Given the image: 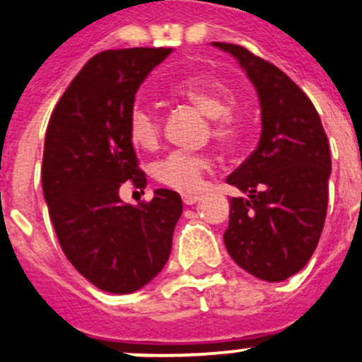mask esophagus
Instances as JSON below:
<instances>
[{"label":"esophagus","mask_w":362,"mask_h":362,"mask_svg":"<svg viewBox=\"0 0 362 362\" xmlns=\"http://www.w3.org/2000/svg\"><path fill=\"white\" fill-rule=\"evenodd\" d=\"M199 201V196L197 194H183V203L185 204H194Z\"/></svg>","instance_id":"1"}]
</instances>
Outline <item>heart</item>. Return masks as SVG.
<instances>
[{
    "mask_svg": "<svg viewBox=\"0 0 362 362\" xmlns=\"http://www.w3.org/2000/svg\"><path fill=\"white\" fill-rule=\"evenodd\" d=\"M174 94L199 108L212 119V136L219 141H232L239 132L238 121L232 116L233 94L225 83L212 76H190L174 86ZM130 141L143 150L158 146L161 137V119L150 107L136 103L129 112ZM210 168V158L203 153L170 152L153 165V175L159 183L181 192H196L203 174Z\"/></svg>",
    "mask_w": 362,
    "mask_h": 362,
    "instance_id": "1",
    "label": "heart"
}]
</instances>
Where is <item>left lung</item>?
<instances>
[{
	"label": "left lung",
	"instance_id": "8db88e82",
	"mask_svg": "<svg viewBox=\"0 0 362 362\" xmlns=\"http://www.w3.org/2000/svg\"><path fill=\"white\" fill-rule=\"evenodd\" d=\"M212 45L232 54L255 86L263 127L257 148L226 177L248 196L230 199L223 239L243 270L279 283L308 263L321 238L332 172L328 137L308 95L283 70L239 45Z\"/></svg>",
	"mask_w": 362,
	"mask_h": 362
}]
</instances>
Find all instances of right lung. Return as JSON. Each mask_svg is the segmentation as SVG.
<instances>
[{"mask_svg":"<svg viewBox=\"0 0 362 362\" xmlns=\"http://www.w3.org/2000/svg\"><path fill=\"white\" fill-rule=\"evenodd\" d=\"M172 49L105 50L86 63L57 101L43 150V196L66 259L99 290L132 293L170 257L183 214L177 192L124 204V181L146 187L129 137L136 92Z\"/></svg>","mask_w":362,"mask_h":362,"instance_id":"obj_1","label":"right lung"}]
</instances>
